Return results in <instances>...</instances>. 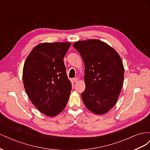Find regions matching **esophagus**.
I'll return each instance as SVG.
<instances>
[{
	"label": "esophagus",
	"mask_w": 150,
	"mask_h": 150,
	"mask_svg": "<svg viewBox=\"0 0 150 150\" xmlns=\"http://www.w3.org/2000/svg\"><path fill=\"white\" fill-rule=\"evenodd\" d=\"M73 81H74V83H77L78 81V78H74V79H73Z\"/></svg>",
	"instance_id": "obj_1"
}]
</instances>
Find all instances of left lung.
Segmentation results:
<instances>
[{
    "instance_id": "left-lung-1",
    "label": "left lung",
    "mask_w": 150,
    "mask_h": 150,
    "mask_svg": "<svg viewBox=\"0 0 150 150\" xmlns=\"http://www.w3.org/2000/svg\"><path fill=\"white\" fill-rule=\"evenodd\" d=\"M85 66L86 88L81 93L84 105L97 115H104L115 105L122 87L124 66L120 55L97 39L73 44Z\"/></svg>"
}]
</instances>
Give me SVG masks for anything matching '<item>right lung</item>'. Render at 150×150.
I'll return each instance as SVG.
<instances>
[{
	"mask_svg": "<svg viewBox=\"0 0 150 150\" xmlns=\"http://www.w3.org/2000/svg\"><path fill=\"white\" fill-rule=\"evenodd\" d=\"M70 42H44L32 50L25 61L22 79L31 102L40 112L55 116L65 108L72 85L64 56Z\"/></svg>",
	"mask_w": 150,
	"mask_h": 150,
	"instance_id": "obj_1",
	"label": "right lung"
}]
</instances>
